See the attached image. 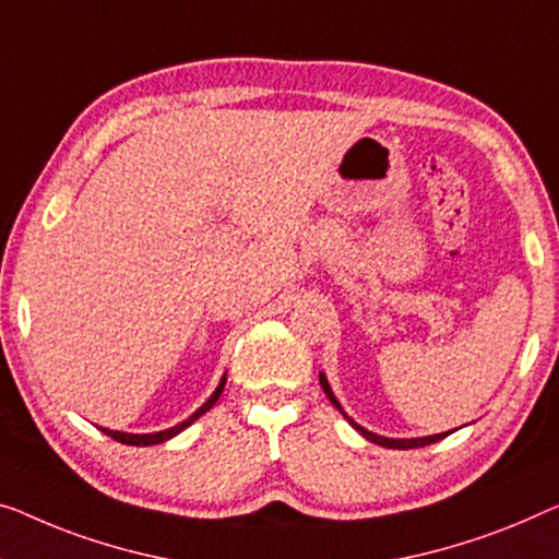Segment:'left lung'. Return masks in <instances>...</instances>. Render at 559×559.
I'll list each match as a JSON object with an SVG mask.
<instances>
[{
  "instance_id": "obj_1",
  "label": "left lung",
  "mask_w": 559,
  "mask_h": 559,
  "mask_svg": "<svg viewBox=\"0 0 559 559\" xmlns=\"http://www.w3.org/2000/svg\"><path fill=\"white\" fill-rule=\"evenodd\" d=\"M319 381H321V386H323V391H326V396L331 399V404L336 406V409L344 414V409H341V404L336 402V396H333V391H331V386H329V381H326V377H319ZM346 416V414H344ZM348 419V416H346ZM352 421V427L354 429H359L361 435L369 439V441H373V444H381V447H389V449H416V447H427V444H435V441H439V439H444L449 431H444V435H435V437H421V439H386V437H379V435H371V431H366L364 427H359V424H356L354 419H348Z\"/></svg>"
}]
</instances>
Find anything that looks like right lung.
Masks as SVG:
<instances>
[{
	"label": "right lung",
	"mask_w": 559,
	"mask_h": 559,
	"mask_svg": "<svg viewBox=\"0 0 559 559\" xmlns=\"http://www.w3.org/2000/svg\"><path fill=\"white\" fill-rule=\"evenodd\" d=\"M223 386H226V377L221 379V384H218V389L213 391V396L207 399V402L200 406V409L190 416V419H186L182 424H178V427H173V429H165V431H155V435H124V431H110V429H103L107 437H112L115 441H120V444H130V447H150V444H160V441H165V439H170V437H175L178 435V431H182L186 427H190V424H193L198 416H203L207 409H211V406L218 402V396L223 394Z\"/></svg>",
	"instance_id": "right-lung-1"
}]
</instances>
